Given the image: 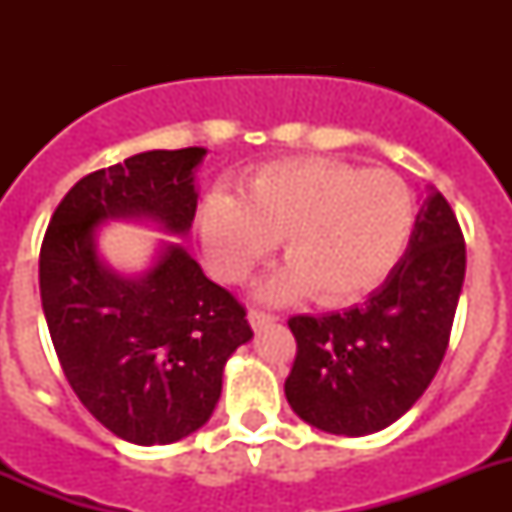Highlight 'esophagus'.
I'll list each match as a JSON object with an SVG mask.
<instances>
[{
	"mask_svg": "<svg viewBox=\"0 0 512 512\" xmlns=\"http://www.w3.org/2000/svg\"><path fill=\"white\" fill-rule=\"evenodd\" d=\"M274 320H279L274 312H264V310H251L248 312V323L253 325V328H264V325L274 323Z\"/></svg>",
	"mask_w": 512,
	"mask_h": 512,
	"instance_id": "esophagus-1",
	"label": "esophagus"
}]
</instances>
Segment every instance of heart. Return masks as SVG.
I'll use <instances>...</instances> for the list:
<instances>
[{
    "label": "heart",
    "instance_id": "obj_1",
    "mask_svg": "<svg viewBox=\"0 0 512 512\" xmlns=\"http://www.w3.org/2000/svg\"><path fill=\"white\" fill-rule=\"evenodd\" d=\"M415 194L387 169L307 156L264 164L246 176L241 197L215 189L197 228L217 279L238 284L274 251L284 259L261 295L289 300L310 292L318 305L361 300L390 277L415 228Z\"/></svg>",
    "mask_w": 512,
    "mask_h": 512
}]
</instances>
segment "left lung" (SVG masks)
I'll return each instance as SVG.
<instances>
[{
	"label": "left lung",
	"instance_id": "1",
	"mask_svg": "<svg viewBox=\"0 0 512 512\" xmlns=\"http://www.w3.org/2000/svg\"><path fill=\"white\" fill-rule=\"evenodd\" d=\"M464 271L461 225L433 192L405 256L364 305L287 320L297 341L284 382L292 410L336 436L377 433L408 413L449 348Z\"/></svg>",
	"mask_w": 512,
	"mask_h": 512
}]
</instances>
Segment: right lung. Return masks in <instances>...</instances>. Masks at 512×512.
<instances>
[{
    "mask_svg": "<svg viewBox=\"0 0 512 512\" xmlns=\"http://www.w3.org/2000/svg\"><path fill=\"white\" fill-rule=\"evenodd\" d=\"M205 148L146 151L74 184L40 246V300L61 369L81 405L140 446L174 443L210 420L223 366L253 330L246 307L166 246L148 274L122 279L94 251L107 217L146 215L187 233Z\"/></svg>",
    "mask_w": 512,
    "mask_h": 512,
    "instance_id": "add662e5",
    "label": "right lung"
}]
</instances>
